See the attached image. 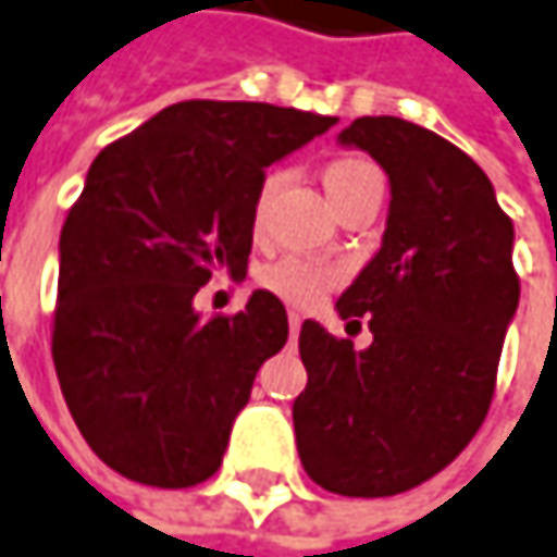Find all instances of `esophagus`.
I'll list each match as a JSON object with an SVG mask.
<instances>
[{"label": "esophagus", "instance_id": "34e87169", "mask_svg": "<svg viewBox=\"0 0 557 557\" xmlns=\"http://www.w3.org/2000/svg\"><path fill=\"white\" fill-rule=\"evenodd\" d=\"M299 329H302V315L299 312H289V331L299 334Z\"/></svg>", "mask_w": 557, "mask_h": 557}]
</instances>
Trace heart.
Listing matches in <instances>:
<instances>
[{
    "mask_svg": "<svg viewBox=\"0 0 557 557\" xmlns=\"http://www.w3.org/2000/svg\"><path fill=\"white\" fill-rule=\"evenodd\" d=\"M322 181H325V190L334 200L337 210L350 207L354 200L367 197V194H382V175L380 169L360 156H341V159H331L322 172ZM277 190V177H264L258 194H255V207H251V228L255 232H264V223H268V210H271V197ZM337 268L331 264H322V261H309V258H280L274 264L261 268L258 274V283L280 296L283 302L289 306H315L331 286L337 283Z\"/></svg>",
    "mask_w": 557,
    "mask_h": 557,
    "instance_id": "b5f03b06",
    "label": "heart"
}]
</instances>
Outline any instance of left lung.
<instances>
[{"label": "left lung", "instance_id": "8db88e82", "mask_svg": "<svg viewBox=\"0 0 557 557\" xmlns=\"http://www.w3.org/2000/svg\"><path fill=\"white\" fill-rule=\"evenodd\" d=\"M341 143L367 149L392 184L380 255L337 299L354 329L367 319L373 344L354 350L302 322L309 382L293 428L315 484L392 497L443 472L487 418L520 302L513 223L479 165L430 129L357 117Z\"/></svg>", "mask_w": 557, "mask_h": 557}]
</instances>
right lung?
Instances as JSON below:
<instances>
[{
	"instance_id": "right-lung-1",
	"label": "right lung",
	"mask_w": 557,
	"mask_h": 557,
	"mask_svg": "<svg viewBox=\"0 0 557 557\" xmlns=\"http://www.w3.org/2000/svg\"><path fill=\"white\" fill-rule=\"evenodd\" d=\"M337 124L261 101H177L91 162L60 232L53 367L91 453L124 479L194 487L223 462L286 309L255 289L200 319L194 296L245 277L264 169Z\"/></svg>"
}]
</instances>
